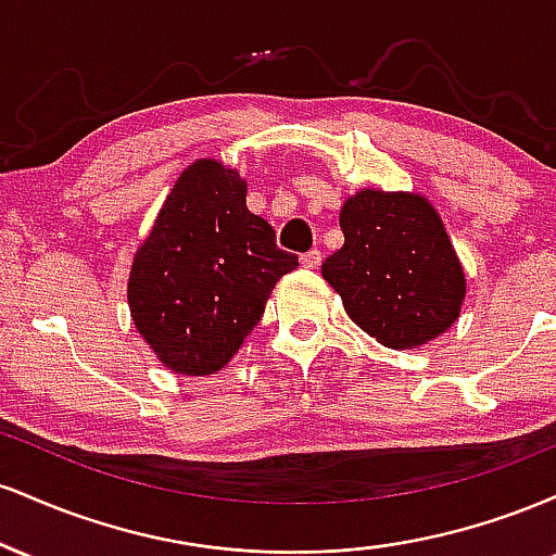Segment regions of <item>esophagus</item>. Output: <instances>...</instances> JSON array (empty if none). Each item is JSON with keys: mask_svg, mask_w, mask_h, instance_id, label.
<instances>
[{"mask_svg": "<svg viewBox=\"0 0 556 556\" xmlns=\"http://www.w3.org/2000/svg\"><path fill=\"white\" fill-rule=\"evenodd\" d=\"M300 264L305 266V269H318V264H321V251H308V253H303V256H300Z\"/></svg>", "mask_w": 556, "mask_h": 556, "instance_id": "esophagus-1", "label": "esophagus"}]
</instances>
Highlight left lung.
<instances>
[{
    "instance_id": "1",
    "label": "left lung",
    "mask_w": 556,
    "mask_h": 556,
    "mask_svg": "<svg viewBox=\"0 0 556 556\" xmlns=\"http://www.w3.org/2000/svg\"><path fill=\"white\" fill-rule=\"evenodd\" d=\"M344 245L321 277L344 311L376 342L413 350L457 321L465 271L429 198L363 188L342 203Z\"/></svg>"
}]
</instances>
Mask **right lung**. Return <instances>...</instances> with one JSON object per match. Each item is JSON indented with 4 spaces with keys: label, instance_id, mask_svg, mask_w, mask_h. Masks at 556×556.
<instances>
[{
    "label": "right lung",
    "instance_id": "1",
    "mask_svg": "<svg viewBox=\"0 0 556 556\" xmlns=\"http://www.w3.org/2000/svg\"><path fill=\"white\" fill-rule=\"evenodd\" d=\"M238 169L198 159L172 185L127 279L138 334L169 371H222L261 321L274 285L298 266L245 206Z\"/></svg>",
    "mask_w": 556,
    "mask_h": 556
}]
</instances>
